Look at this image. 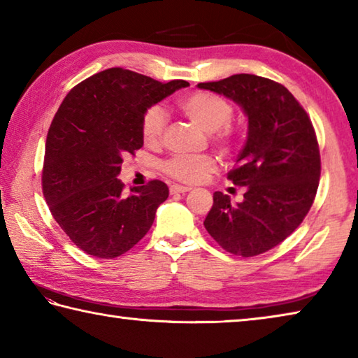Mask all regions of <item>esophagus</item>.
Returning a JSON list of instances; mask_svg holds the SVG:
<instances>
[{"instance_id": "esophagus-1", "label": "esophagus", "mask_w": 358, "mask_h": 358, "mask_svg": "<svg viewBox=\"0 0 358 358\" xmlns=\"http://www.w3.org/2000/svg\"><path fill=\"white\" fill-rule=\"evenodd\" d=\"M191 191L189 186H181V185H172L171 186V194H185Z\"/></svg>"}]
</instances>
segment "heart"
<instances>
[{"mask_svg": "<svg viewBox=\"0 0 358 358\" xmlns=\"http://www.w3.org/2000/svg\"><path fill=\"white\" fill-rule=\"evenodd\" d=\"M178 108L185 117L207 134H213L215 141L224 148H230L235 143V132L230 128L234 118V107L220 96L196 92L183 96L178 101ZM166 113L161 107H151L142 118L143 142L155 147L161 143L166 131ZM216 169V161L211 156H173L164 161L162 171L183 183H197L207 173Z\"/></svg>", "mask_w": 358, "mask_h": 358, "instance_id": "1", "label": "heart"}]
</instances>
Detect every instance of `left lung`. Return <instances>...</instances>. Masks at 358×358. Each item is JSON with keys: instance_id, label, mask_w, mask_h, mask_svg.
I'll list each match as a JSON object with an SVG mask.
<instances>
[{"instance_id": "1", "label": "left lung", "mask_w": 358, "mask_h": 358, "mask_svg": "<svg viewBox=\"0 0 358 358\" xmlns=\"http://www.w3.org/2000/svg\"><path fill=\"white\" fill-rule=\"evenodd\" d=\"M197 87L234 101L248 118L245 147L227 175L245 186L243 201L230 203L216 191L203 226L227 252L257 256L286 240L311 208L320 177L316 132L292 93L270 78L235 74Z\"/></svg>"}]
</instances>
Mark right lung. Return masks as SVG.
Returning a JSON list of instances; mask_svg holds the SVG:
<instances>
[{
	"instance_id": "add662e5",
	"label": "right lung",
	"mask_w": 358,
	"mask_h": 358,
	"mask_svg": "<svg viewBox=\"0 0 358 358\" xmlns=\"http://www.w3.org/2000/svg\"><path fill=\"white\" fill-rule=\"evenodd\" d=\"M185 80L128 69L98 72L71 90L47 134L42 191L64 234L90 256L118 257L141 241L169 197L159 180L124 194L123 157L142 148V118Z\"/></svg>"
}]
</instances>
